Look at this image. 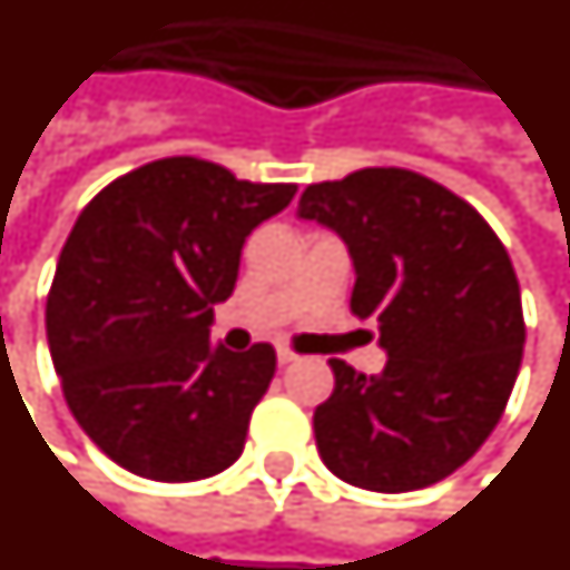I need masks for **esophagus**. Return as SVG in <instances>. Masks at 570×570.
<instances>
[{
  "label": "esophagus",
  "mask_w": 570,
  "mask_h": 570,
  "mask_svg": "<svg viewBox=\"0 0 570 570\" xmlns=\"http://www.w3.org/2000/svg\"><path fill=\"white\" fill-rule=\"evenodd\" d=\"M298 360V353H293L289 347H277V365H293Z\"/></svg>",
  "instance_id": "obj_1"
}]
</instances>
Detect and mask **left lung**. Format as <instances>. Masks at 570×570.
I'll list each match as a JSON object with an SVG mask.
<instances>
[{
	"mask_svg": "<svg viewBox=\"0 0 570 570\" xmlns=\"http://www.w3.org/2000/svg\"><path fill=\"white\" fill-rule=\"evenodd\" d=\"M298 217L347 244L350 311L390 356L381 374L328 360L320 456L371 492L432 487L492 435L520 374L525 323L508 250L465 199L407 168L311 184Z\"/></svg>",
	"mask_w": 570,
	"mask_h": 570,
	"instance_id": "obj_1",
	"label": "left lung"
}]
</instances>
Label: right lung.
Masks as SVG:
<instances>
[{
  "mask_svg": "<svg viewBox=\"0 0 570 570\" xmlns=\"http://www.w3.org/2000/svg\"><path fill=\"white\" fill-rule=\"evenodd\" d=\"M296 184H250L168 156L111 180L81 210L48 296V344L78 425L117 465L159 483L220 474L242 456L274 347L210 344L242 247Z\"/></svg>",
  "mask_w": 570,
  "mask_h": 570,
  "instance_id": "obj_1",
  "label": "right lung"
}]
</instances>
